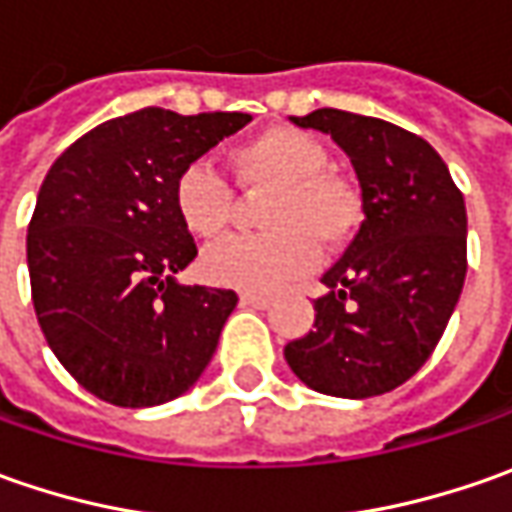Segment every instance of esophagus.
<instances>
[{"instance_id": "esophagus-1", "label": "esophagus", "mask_w": 512, "mask_h": 512, "mask_svg": "<svg viewBox=\"0 0 512 512\" xmlns=\"http://www.w3.org/2000/svg\"><path fill=\"white\" fill-rule=\"evenodd\" d=\"M239 305L242 307H267L270 305V296H265V293H242V296H239Z\"/></svg>"}]
</instances>
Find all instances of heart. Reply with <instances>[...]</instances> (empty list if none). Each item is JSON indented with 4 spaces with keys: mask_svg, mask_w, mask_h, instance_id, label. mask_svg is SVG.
Segmentation results:
<instances>
[{
    "mask_svg": "<svg viewBox=\"0 0 512 512\" xmlns=\"http://www.w3.org/2000/svg\"><path fill=\"white\" fill-rule=\"evenodd\" d=\"M327 148L305 130L270 128L230 150L239 187L259 196L265 233L230 236L207 247L199 270L210 285L262 293L282 287L316 265L319 248L336 250L353 239L364 216L350 179L327 168ZM173 210L190 236L216 239L233 219L236 196L205 162H190L170 187Z\"/></svg>",
    "mask_w": 512,
    "mask_h": 512,
    "instance_id": "heart-1",
    "label": "heart"
}]
</instances>
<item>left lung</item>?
I'll return each mask as SVG.
<instances>
[{
    "mask_svg": "<svg viewBox=\"0 0 512 512\" xmlns=\"http://www.w3.org/2000/svg\"><path fill=\"white\" fill-rule=\"evenodd\" d=\"M330 133L362 187L364 222L322 276L313 330L285 344L313 390L370 399L422 367L453 316L467 273V213L442 156L384 119L322 108L293 116Z\"/></svg>",
    "mask_w": 512,
    "mask_h": 512,
    "instance_id": "left-lung-1",
    "label": "left lung"
}]
</instances>
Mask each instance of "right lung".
Segmentation results:
<instances>
[{
  "label": "right lung",
  "mask_w": 512,
  "mask_h": 512,
  "mask_svg": "<svg viewBox=\"0 0 512 512\" xmlns=\"http://www.w3.org/2000/svg\"><path fill=\"white\" fill-rule=\"evenodd\" d=\"M247 122L142 108L76 139L39 187L28 225L33 310L56 359L102 402L165 404L213 359L239 296L173 279L196 245L170 187Z\"/></svg>",
  "instance_id": "right-lung-1"
}]
</instances>
